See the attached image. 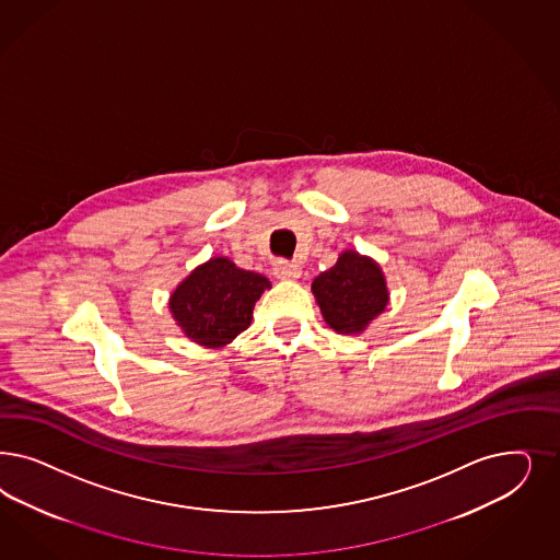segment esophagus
<instances>
[{"instance_id":"34e87169","label":"esophagus","mask_w":560,"mask_h":560,"mask_svg":"<svg viewBox=\"0 0 560 560\" xmlns=\"http://www.w3.org/2000/svg\"><path fill=\"white\" fill-rule=\"evenodd\" d=\"M273 276L278 280H296V278H301V268L287 259H278L273 264Z\"/></svg>"}]
</instances>
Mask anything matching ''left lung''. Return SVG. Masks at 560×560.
<instances>
[{"instance_id": "obj_1", "label": "left lung", "mask_w": 560, "mask_h": 560, "mask_svg": "<svg viewBox=\"0 0 560 560\" xmlns=\"http://www.w3.org/2000/svg\"><path fill=\"white\" fill-rule=\"evenodd\" d=\"M311 290L325 324L346 336L364 331L389 303L380 264L357 252H343L329 270L313 280Z\"/></svg>"}]
</instances>
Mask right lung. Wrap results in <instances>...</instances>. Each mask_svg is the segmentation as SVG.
I'll return each mask as SVG.
<instances>
[{
	"label": "right lung",
	"mask_w": 560,
	"mask_h": 560,
	"mask_svg": "<svg viewBox=\"0 0 560 560\" xmlns=\"http://www.w3.org/2000/svg\"><path fill=\"white\" fill-rule=\"evenodd\" d=\"M270 287L266 276L241 270L229 257H212L180 282L168 308L187 338L222 348L252 325L253 307Z\"/></svg>",
	"instance_id": "right-lung-1"
}]
</instances>
